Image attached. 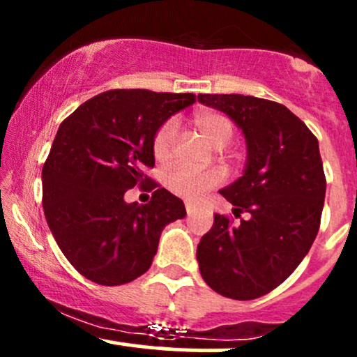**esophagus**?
I'll return each mask as SVG.
<instances>
[{
    "mask_svg": "<svg viewBox=\"0 0 357 357\" xmlns=\"http://www.w3.org/2000/svg\"><path fill=\"white\" fill-rule=\"evenodd\" d=\"M198 210H202V204L186 202V213H188V215H192V213H196Z\"/></svg>",
    "mask_w": 357,
    "mask_h": 357,
    "instance_id": "obj_1",
    "label": "esophagus"
}]
</instances>
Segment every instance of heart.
Listing matches in <instances>:
<instances>
[{"mask_svg": "<svg viewBox=\"0 0 357 357\" xmlns=\"http://www.w3.org/2000/svg\"><path fill=\"white\" fill-rule=\"evenodd\" d=\"M192 126L196 127L204 139L215 147H225L235 136V124L230 117L223 114L202 110L192 116ZM176 144V124L166 121L159 126L153 137V154L158 161H167L174 151ZM223 181V174L216 167L204 171H192L188 167H173L166 174V186L174 195L184 199H199L208 191L216 188Z\"/></svg>", "mask_w": 357, "mask_h": 357, "instance_id": "obj_1", "label": "heart"}]
</instances>
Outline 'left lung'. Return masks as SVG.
I'll return each mask as SVG.
<instances>
[{
	"mask_svg": "<svg viewBox=\"0 0 357 357\" xmlns=\"http://www.w3.org/2000/svg\"><path fill=\"white\" fill-rule=\"evenodd\" d=\"M227 114L247 141L241 178L221 190L233 223L215 215L196 250L199 272L220 296L252 301L272 292L304 260L317 236L326 176L317 137L277 102L240 93H199Z\"/></svg>",
	"mask_w": 357,
	"mask_h": 357,
	"instance_id": "obj_1",
	"label": "left lung"
}]
</instances>
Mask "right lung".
Returning <instances> with one entry per match:
<instances>
[{"mask_svg":"<svg viewBox=\"0 0 357 357\" xmlns=\"http://www.w3.org/2000/svg\"><path fill=\"white\" fill-rule=\"evenodd\" d=\"M195 93L117 89L84 102L59 127L43 165V211L53 238L77 272L122 285L149 270L166 225L184 203L142 173L154 166L153 137ZM139 183L147 205L126 204Z\"/></svg>","mask_w":357,"mask_h":357,"instance_id":"1","label":"right lung"}]
</instances>
